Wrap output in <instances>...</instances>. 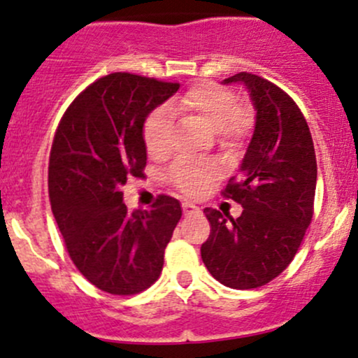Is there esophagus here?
Here are the masks:
<instances>
[{
	"label": "esophagus",
	"instance_id": "34e87169",
	"mask_svg": "<svg viewBox=\"0 0 358 358\" xmlns=\"http://www.w3.org/2000/svg\"><path fill=\"white\" fill-rule=\"evenodd\" d=\"M182 209H183V213H185V215H196V213L201 211V209L197 208L196 204H192V202H183Z\"/></svg>",
	"mask_w": 358,
	"mask_h": 358
}]
</instances>
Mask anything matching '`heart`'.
Wrapping results in <instances>:
<instances>
[{
	"label": "heart",
	"instance_id": "obj_1",
	"mask_svg": "<svg viewBox=\"0 0 358 358\" xmlns=\"http://www.w3.org/2000/svg\"><path fill=\"white\" fill-rule=\"evenodd\" d=\"M166 110L183 119H197L215 129L223 145L243 142L252 128V112L237 106L236 96L227 88L209 81L196 83L183 95L166 106ZM143 142L150 157H162L171 149V124L164 110H154L143 124ZM218 176L213 162L182 161L173 166V185L187 196H199Z\"/></svg>",
	"mask_w": 358,
	"mask_h": 358
}]
</instances>
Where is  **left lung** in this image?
Masks as SVG:
<instances>
[{
	"instance_id": "1",
	"label": "left lung",
	"mask_w": 358,
	"mask_h": 358,
	"mask_svg": "<svg viewBox=\"0 0 358 358\" xmlns=\"http://www.w3.org/2000/svg\"><path fill=\"white\" fill-rule=\"evenodd\" d=\"M246 86L256 110L255 131L223 196L243 206L229 213L206 208L211 223L202 244L206 268L223 286L255 289L287 268L313 216L317 161L312 135L301 110L286 92L249 72L223 79Z\"/></svg>"
}]
</instances>
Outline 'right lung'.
<instances>
[{"mask_svg": "<svg viewBox=\"0 0 358 358\" xmlns=\"http://www.w3.org/2000/svg\"><path fill=\"white\" fill-rule=\"evenodd\" d=\"M178 88L128 72L100 78L69 106L53 138V216L79 272L110 294H136L156 282L182 218L169 196L150 209L131 211L122 202V185L147 164L145 119Z\"/></svg>", "mask_w": 358, "mask_h": 358, "instance_id": "1", "label": "right lung"}]
</instances>
